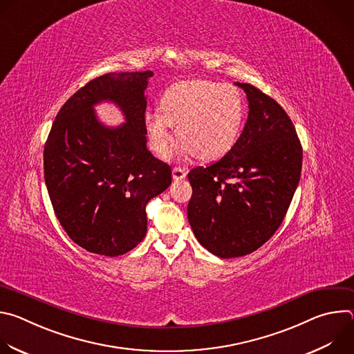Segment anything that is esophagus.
Masks as SVG:
<instances>
[{
    "mask_svg": "<svg viewBox=\"0 0 354 354\" xmlns=\"http://www.w3.org/2000/svg\"><path fill=\"white\" fill-rule=\"evenodd\" d=\"M186 174H187V169L186 168H182V167H175L172 169V178L175 180H182L186 178Z\"/></svg>",
    "mask_w": 354,
    "mask_h": 354,
    "instance_id": "esophagus-1",
    "label": "esophagus"
}]
</instances>
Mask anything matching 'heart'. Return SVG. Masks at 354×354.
<instances>
[{
	"label": "heart",
	"mask_w": 354,
	"mask_h": 354,
	"mask_svg": "<svg viewBox=\"0 0 354 354\" xmlns=\"http://www.w3.org/2000/svg\"><path fill=\"white\" fill-rule=\"evenodd\" d=\"M160 111L144 115L149 148L167 157L174 144V129L180 137L178 154L214 161L235 147L245 122L241 92L230 84L207 80L182 81L169 86L160 100Z\"/></svg>",
	"instance_id": "heart-1"
}]
</instances>
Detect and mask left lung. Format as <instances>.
<instances>
[{
  "instance_id": "obj_1",
  "label": "left lung",
  "mask_w": 354,
  "mask_h": 354,
  "mask_svg": "<svg viewBox=\"0 0 354 354\" xmlns=\"http://www.w3.org/2000/svg\"><path fill=\"white\" fill-rule=\"evenodd\" d=\"M249 113L235 147L220 161L187 174L189 224L213 255L230 259L261 248L277 231L299 182L302 147L274 99L249 84Z\"/></svg>"
}]
</instances>
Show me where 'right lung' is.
<instances>
[{
	"label": "right lung",
	"mask_w": 354,
	"mask_h": 354,
	"mask_svg": "<svg viewBox=\"0 0 354 354\" xmlns=\"http://www.w3.org/2000/svg\"><path fill=\"white\" fill-rule=\"evenodd\" d=\"M153 71L109 73L78 89L44 144V182L67 235L96 255L119 257L147 232L145 206L172 182L171 167L147 148L144 96ZM109 100L127 118L119 128L96 119Z\"/></svg>",
	"instance_id": "add662e5"
}]
</instances>
